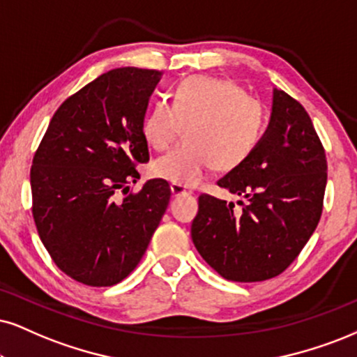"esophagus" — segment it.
Masks as SVG:
<instances>
[{"mask_svg":"<svg viewBox=\"0 0 357 357\" xmlns=\"http://www.w3.org/2000/svg\"><path fill=\"white\" fill-rule=\"evenodd\" d=\"M170 192H172V195H174V197L190 195V193H192L190 188H187V187H183V185H178V183H172Z\"/></svg>","mask_w":357,"mask_h":357,"instance_id":"1","label":"esophagus"}]
</instances>
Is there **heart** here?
<instances>
[{
  "label": "heart",
  "mask_w": 357,
  "mask_h": 357,
  "mask_svg": "<svg viewBox=\"0 0 357 357\" xmlns=\"http://www.w3.org/2000/svg\"><path fill=\"white\" fill-rule=\"evenodd\" d=\"M187 142L153 164L157 177L193 187L213 167L228 172L240 167L259 144L265 111L235 81L192 76L172 96V105L158 100L144 119L147 144L164 152L182 135Z\"/></svg>",
  "instance_id": "heart-1"
}]
</instances>
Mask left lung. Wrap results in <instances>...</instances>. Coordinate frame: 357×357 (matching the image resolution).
Returning a JSON list of instances; mask_svg holds the SVG:
<instances>
[{
	"instance_id": "left-lung-1",
	"label": "left lung",
	"mask_w": 357,
	"mask_h": 357,
	"mask_svg": "<svg viewBox=\"0 0 357 357\" xmlns=\"http://www.w3.org/2000/svg\"><path fill=\"white\" fill-rule=\"evenodd\" d=\"M326 153L305 107L273 89L270 124L252 155L218 180L243 195L235 204L199 197L192 240L202 258L225 280L275 278L300 255L318 227L328 180Z\"/></svg>"
}]
</instances>
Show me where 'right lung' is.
Instances as JSON below:
<instances>
[{
    "label": "right lung",
    "instance_id": "add662e5",
    "mask_svg": "<svg viewBox=\"0 0 357 357\" xmlns=\"http://www.w3.org/2000/svg\"><path fill=\"white\" fill-rule=\"evenodd\" d=\"M162 73L119 68L68 98L52 116L31 167L33 217L61 271L112 286L142 259L170 200L152 178L119 202L149 162L142 124Z\"/></svg>",
    "mask_w": 357,
    "mask_h": 357
}]
</instances>
